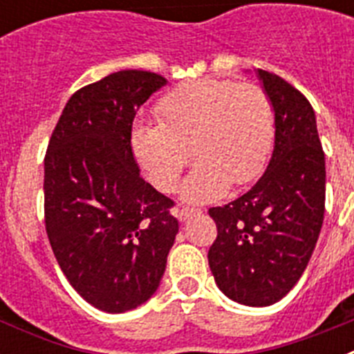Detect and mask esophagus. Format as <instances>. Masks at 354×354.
I'll use <instances>...</instances> for the list:
<instances>
[{
    "label": "esophagus",
    "mask_w": 354,
    "mask_h": 354,
    "mask_svg": "<svg viewBox=\"0 0 354 354\" xmlns=\"http://www.w3.org/2000/svg\"><path fill=\"white\" fill-rule=\"evenodd\" d=\"M200 209H193V207H180V209H177V211H175V216H177V220L179 221H186V220H189V218H192V216H195V214H200Z\"/></svg>",
    "instance_id": "obj_1"
}]
</instances>
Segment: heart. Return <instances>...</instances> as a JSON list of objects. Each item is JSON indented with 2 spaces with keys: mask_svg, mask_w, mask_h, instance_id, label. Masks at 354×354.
I'll use <instances>...</instances> for the list:
<instances>
[{
  "mask_svg": "<svg viewBox=\"0 0 354 354\" xmlns=\"http://www.w3.org/2000/svg\"><path fill=\"white\" fill-rule=\"evenodd\" d=\"M159 124L138 122L131 147L147 179L171 192L192 155L198 161L183 184L187 202H209L230 187L253 183L264 170L273 145V108L257 84L200 80L165 95Z\"/></svg>",
  "mask_w": 354,
  "mask_h": 354,
  "instance_id": "1",
  "label": "heart"
}]
</instances>
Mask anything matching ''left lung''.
<instances>
[{"label":"left lung","instance_id":"obj_1","mask_svg":"<svg viewBox=\"0 0 354 354\" xmlns=\"http://www.w3.org/2000/svg\"><path fill=\"white\" fill-rule=\"evenodd\" d=\"M255 72L273 108V154L248 193L209 209L218 236L207 259L227 298L270 306L296 286L314 253L324 218L326 167L306 97L277 74Z\"/></svg>","mask_w":354,"mask_h":354}]
</instances>
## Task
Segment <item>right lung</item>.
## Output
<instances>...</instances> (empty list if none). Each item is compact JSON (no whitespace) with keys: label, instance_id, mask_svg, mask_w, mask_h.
I'll use <instances>...</instances> for the list:
<instances>
[{"label":"right lung","instance_id":"1","mask_svg":"<svg viewBox=\"0 0 354 354\" xmlns=\"http://www.w3.org/2000/svg\"><path fill=\"white\" fill-rule=\"evenodd\" d=\"M167 80L118 71L71 97L44 159L53 253L84 301L109 314L158 290L179 232L168 196L142 179L131 147L136 109Z\"/></svg>","mask_w":354,"mask_h":354}]
</instances>
